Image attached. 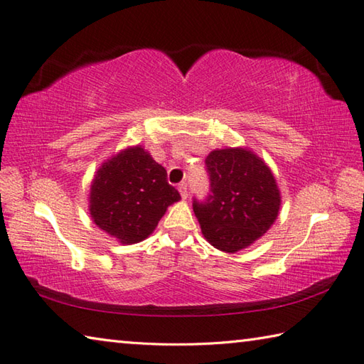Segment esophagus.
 Masks as SVG:
<instances>
[{
    "label": "esophagus",
    "mask_w": 364,
    "mask_h": 364,
    "mask_svg": "<svg viewBox=\"0 0 364 364\" xmlns=\"http://www.w3.org/2000/svg\"><path fill=\"white\" fill-rule=\"evenodd\" d=\"M178 191H180L181 198H188V184L186 183H180L178 184Z\"/></svg>",
    "instance_id": "esophagus-1"
}]
</instances>
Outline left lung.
Instances as JSON below:
<instances>
[{
    "label": "left lung",
    "instance_id": "obj_1",
    "mask_svg": "<svg viewBox=\"0 0 364 364\" xmlns=\"http://www.w3.org/2000/svg\"><path fill=\"white\" fill-rule=\"evenodd\" d=\"M205 162L211 194L192 205L202 233L225 253L247 249L264 236L280 211L282 196L272 170L242 146L213 150Z\"/></svg>",
    "mask_w": 364,
    "mask_h": 364
}]
</instances>
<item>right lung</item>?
I'll list each match as a JSON object with an SVG mask.
<instances>
[{
  "label": "right lung",
  "mask_w": 364,
  "mask_h": 364,
  "mask_svg": "<svg viewBox=\"0 0 364 364\" xmlns=\"http://www.w3.org/2000/svg\"><path fill=\"white\" fill-rule=\"evenodd\" d=\"M166 168L142 145L105 161L90 184L89 213L95 225L120 244L149 237L167 208L180 200Z\"/></svg>",
  "instance_id": "1"
}]
</instances>
